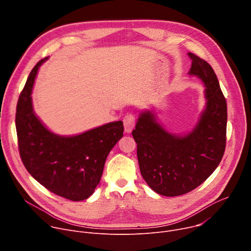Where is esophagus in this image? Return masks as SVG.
I'll use <instances>...</instances> for the list:
<instances>
[{
	"label": "esophagus",
	"mask_w": 251,
	"mask_h": 251,
	"mask_svg": "<svg viewBox=\"0 0 251 251\" xmlns=\"http://www.w3.org/2000/svg\"><path fill=\"white\" fill-rule=\"evenodd\" d=\"M123 123H124L125 131H126L127 133H130V132L133 130V128L135 127V123H136L134 114H132V113H127V114L124 116Z\"/></svg>",
	"instance_id": "obj_1"
}]
</instances>
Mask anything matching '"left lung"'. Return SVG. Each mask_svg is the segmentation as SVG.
<instances>
[{"mask_svg": "<svg viewBox=\"0 0 251 251\" xmlns=\"http://www.w3.org/2000/svg\"><path fill=\"white\" fill-rule=\"evenodd\" d=\"M190 74L205 85L206 108L197 127L188 135L168 133L151 112L141 113L133 138L143 178L156 193L166 197L187 194L200 185L220 165L226 144L227 107L212 67L189 52Z\"/></svg>", "mask_w": 251, "mask_h": 251, "instance_id": "1", "label": "left lung"}]
</instances>
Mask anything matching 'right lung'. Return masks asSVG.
Masks as SVG:
<instances>
[{"label": "right lung", "instance_id": "right-lung-1", "mask_svg": "<svg viewBox=\"0 0 251 251\" xmlns=\"http://www.w3.org/2000/svg\"><path fill=\"white\" fill-rule=\"evenodd\" d=\"M47 58L30 71L17 104L20 156L27 172L46 189L70 201H83L99 184L106 158L123 136V122H111L74 137L49 131L34 115L30 98L38 69Z\"/></svg>", "mask_w": 251, "mask_h": 251}]
</instances>
